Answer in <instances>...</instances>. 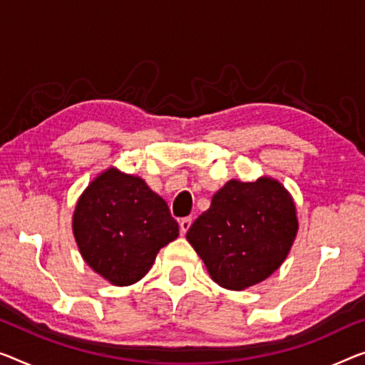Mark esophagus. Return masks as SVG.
<instances>
[{
    "label": "esophagus",
    "instance_id": "1",
    "mask_svg": "<svg viewBox=\"0 0 365 365\" xmlns=\"http://www.w3.org/2000/svg\"><path fill=\"white\" fill-rule=\"evenodd\" d=\"M192 226V217H182L180 220V235H187V231Z\"/></svg>",
    "mask_w": 365,
    "mask_h": 365
}]
</instances>
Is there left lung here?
<instances>
[{"instance_id":"1","label":"left lung","mask_w":365,"mask_h":365,"mask_svg":"<svg viewBox=\"0 0 365 365\" xmlns=\"http://www.w3.org/2000/svg\"><path fill=\"white\" fill-rule=\"evenodd\" d=\"M297 231L292 197L264 177L227 182L190 226L187 239L217 285L242 290L280 267Z\"/></svg>"}]
</instances>
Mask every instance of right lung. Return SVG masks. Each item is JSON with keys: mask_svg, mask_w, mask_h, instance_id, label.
Masks as SVG:
<instances>
[{"mask_svg": "<svg viewBox=\"0 0 365 365\" xmlns=\"http://www.w3.org/2000/svg\"><path fill=\"white\" fill-rule=\"evenodd\" d=\"M73 235L85 262L124 287L148 274L157 252L177 239L178 225L143 178L108 168L80 197Z\"/></svg>", "mask_w": 365, "mask_h": 365, "instance_id": "add662e5", "label": "right lung"}]
</instances>
